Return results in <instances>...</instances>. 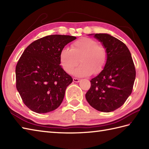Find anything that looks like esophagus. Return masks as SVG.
<instances>
[{"instance_id":"1","label":"esophagus","mask_w":149,"mask_h":149,"mask_svg":"<svg viewBox=\"0 0 149 149\" xmlns=\"http://www.w3.org/2000/svg\"><path fill=\"white\" fill-rule=\"evenodd\" d=\"M73 81H74V82H75V83H79V82L81 81V79H80L74 77V78H73Z\"/></svg>"}]
</instances>
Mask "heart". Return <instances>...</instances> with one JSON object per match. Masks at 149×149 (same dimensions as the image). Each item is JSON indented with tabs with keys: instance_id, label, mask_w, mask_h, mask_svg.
<instances>
[{
	"instance_id": "b5f03b06",
	"label": "heart",
	"mask_w": 149,
	"mask_h": 149,
	"mask_svg": "<svg viewBox=\"0 0 149 149\" xmlns=\"http://www.w3.org/2000/svg\"><path fill=\"white\" fill-rule=\"evenodd\" d=\"M107 57L105 47L99 45L95 40L84 37L73 43L71 49H63L59 59L62 68L68 74L72 73L80 62L81 65L74 74L76 76L86 77L92 73L100 74L105 68Z\"/></svg>"
}]
</instances>
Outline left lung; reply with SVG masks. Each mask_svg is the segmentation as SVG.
<instances>
[{
    "instance_id": "1",
    "label": "left lung",
    "mask_w": 149,
    "mask_h": 149,
    "mask_svg": "<svg viewBox=\"0 0 149 149\" xmlns=\"http://www.w3.org/2000/svg\"><path fill=\"white\" fill-rule=\"evenodd\" d=\"M107 51L105 68L90 81L86 99L93 108L111 112L121 107L132 93L136 70L127 47L108 34H95Z\"/></svg>"
}]
</instances>
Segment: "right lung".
I'll list each match as a JSON object with an SVG mask.
<instances>
[{
	"mask_svg": "<svg viewBox=\"0 0 149 149\" xmlns=\"http://www.w3.org/2000/svg\"><path fill=\"white\" fill-rule=\"evenodd\" d=\"M76 37L53 34L34 41L25 49L16 66V87L28 108L48 113L61 105L73 81L60 66L59 55Z\"/></svg>",
	"mask_w": 149,
	"mask_h": 149,
	"instance_id": "right-lung-1",
	"label": "right lung"
}]
</instances>
